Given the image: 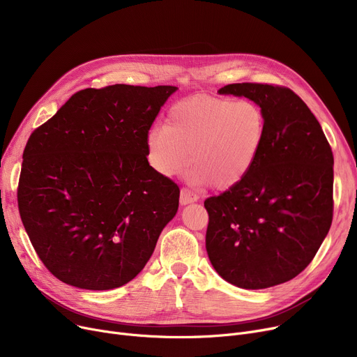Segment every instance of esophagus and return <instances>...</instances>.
<instances>
[{"mask_svg": "<svg viewBox=\"0 0 357 357\" xmlns=\"http://www.w3.org/2000/svg\"><path fill=\"white\" fill-rule=\"evenodd\" d=\"M197 199H198V195H197V194L191 192L190 190H186V188H182V190H181V198H179V201H181L182 205L195 202Z\"/></svg>", "mask_w": 357, "mask_h": 357, "instance_id": "34e87169", "label": "esophagus"}]
</instances>
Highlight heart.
<instances>
[{
    "mask_svg": "<svg viewBox=\"0 0 357 357\" xmlns=\"http://www.w3.org/2000/svg\"><path fill=\"white\" fill-rule=\"evenodd\" d=\"M265 137V112L255 101L194 96L167 109L163 127L149 130L146 155L158 174L171 176L190 150L191 182L230 190L250 174Z\"/></svg>",
    "mask_w": 357,
    "mask_h": 357,
    "instance_id": "heart-1",
    "label": "heart"
}]
</instances>
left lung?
Wrapping results in <instances>:
<instances>
[{"instance_id":"left-lung-1","label":"left lung","mask_w":357,"mask_h":357,"mask_svg":"<svg viewBox=\"0 0 357 357\" xmlns=\"http://www.w3.org/2000/svg\"><path fill=\"white\" fill-rule=\"evenodd\" d=\"M218 92L259 104L266 137L250 174L204 201L205 248L227 282L271 288L301 273L330 230L333 152L320 123L289 88L243 82Z\"/></svg>"}]
</instances>
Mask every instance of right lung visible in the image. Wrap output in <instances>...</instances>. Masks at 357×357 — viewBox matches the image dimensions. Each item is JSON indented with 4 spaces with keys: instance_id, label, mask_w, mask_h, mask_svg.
<instances>
[{
    "instance_id": "add662e5",
    "label": "right lung",
    "mask_w": 357,
    "mask_h": 357,
    "mask_svg": "<svg viewBox=\"0 0 357 357\" xmlns=\"http://www.w3.org/2000/svg\"><path fill=\"white\" fill-rule=\"evenodd\" d=\"M176 86L78 91L37 127L17 201L49 272L81 289L126 285L144 268L179 205V186L149 165L146 136Z\"/></svg>"
}]
</instances>
